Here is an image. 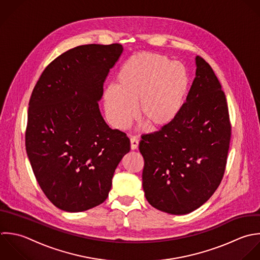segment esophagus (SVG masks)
Instances as JSON below:
<instances>
[{
	"instance_id": "esophagus-1",
	"label": "esophagus",
	"mask_w": 260,
	"mask_h": 260,
	"mask_svg": "<svg viewBox=\"0 0 260 260\" xmlns=\"http://www.w3.org/2000/svg\"><path fill=\"white\" fill-rule=\"evenodd\" d=\"M139 147V140L136 137L131 138V148L132 150H137Z\"/></svg>"
}]
</instances>
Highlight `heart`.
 Segmentation results:
<instances>
[{"instance_id":"obj_1","label":"heart","mask_w":260,"mask_h":260,"mask_svg":"<svg viewBox=\"0 0 260 260\" xmlns=\"http://www.w3.org/2000/svg\"><path fill=\"white\" fill-rule=\"evenodd\" d=\"M189 88L186 68L168 56L140 52L129 57L116 75V86L104 90V107L110 123L125 129L137 114L148 126L171 123L181 111Z\"/></svg>"}]
</instances>
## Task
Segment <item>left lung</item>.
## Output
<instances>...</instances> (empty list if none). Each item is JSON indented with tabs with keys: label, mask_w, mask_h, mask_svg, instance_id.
Instances as JSON below:
<instances>
[{
	"label": "left lung",
	"mask_w": 260,
	"mask_h": 260,
	"mask_svg": "<svg viewBox=\"0 0 260 260\" xmlns=\"http://www.w3.org/2000/svg\"><path fill=\"white\" fill-rule=\"evenodd\" d=\"M197 72L177 117L160 131L143 135V188L149 204L185 215L202 207L219 187L231 140L229 110L212 67L196 57Z\"/></svg>",
	"instance_id": "8db88e82"
}]
</instances>
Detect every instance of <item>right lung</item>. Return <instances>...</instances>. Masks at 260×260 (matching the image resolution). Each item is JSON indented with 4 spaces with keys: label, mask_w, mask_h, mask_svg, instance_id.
<instances>
[{
    "label": "right lung",
    "mask_w": 260,
    "mask_h": 260,
    "mask_svg": "<svg viewBox=\"0 0 260 260\" xmlns=\"http://www.w3.org/2000/svg\"><path fill=\"white\" fill-rule=\"evenodd\" d=\"M123 47L86 44L53 59L37 81L28 108L25 146L35 178L58 209L78 213L102 204L129 139L110 128L98 101Z\"/></svg>",
    "instance_id": "1"
}]
</instances>
